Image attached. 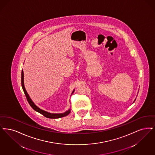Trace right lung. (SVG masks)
<instances>
[{
  "label": "right lung",
  "instance_id": "add662e5",
  "mask_svg": "<svg viewBox=\"0 0 155 155\" xmlns=\"http://www.w3.org/2000/svg\"><path fill=\"white\" fill-rule=\"evenodd\" d=\"M21 85H22V89H23L25 96H26V99L28 100L29 104L31 106V108L34 110H35L36 111L38 112L39 113H40L41 114H42L45 117L51 118V119H56V118H62V117H66V116L68 115V114H70V110L68 111L63 113V114H51L49 112H47L45 111L44 110H42L40 109L38 107H37V106L35 105L34 104V103L31 101V99L30 98V97L29 96L27 92L26 91V89H25V87H24V72H23V70H22V73H21ZM73 92H74V91L73 92Z\"/></svg>",
  "mask_w": 155,
  "mask_h": 155
}]
</instances>
